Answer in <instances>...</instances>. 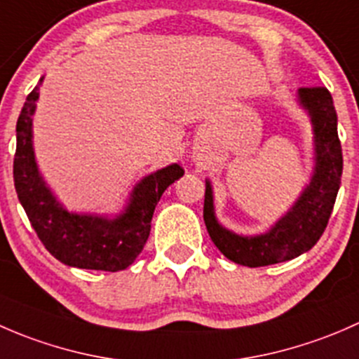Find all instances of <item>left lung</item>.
I'll use <instances>...</instances> for the list:
<instances>
[{
  "instance_id": "1",
  "label": "left lung",
  "mask_w": 359,
  "mask_h": 359,
  "mask_svg": "<svg viewBox=\"0 0 359 359\" xmlns=\"http://www.w3.org/2000/svg\"><path fill=\"white\" fill-rule=\"evenodd\" d=\"M299 99L313 121L316 170L295 206L269 233L245 238L224 229L213 215L212 187L206 182L203 205L206 231L215 247L241 266H271L311 250L323 234L334 210L344 165L334 99L325 86H302Z\"/></svg>"
}]
</instances>
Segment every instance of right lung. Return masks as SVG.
<instances>
[{"instance_id": "obj_1", "label": "right lung", "mask_w": 359, "mask_h": 359, "mask_svg": "<svg viewBox=\"0 0 359 359\" xmlns=\"http://www.w3.org/2000/svg\"><path fill=\"white\" fill-rule=\"evenodd\" d=\"M38 97V86H34L17 119L13 158V182L29 222L45 248L67 266L109 273L125 269L142 252L159 198L170 184L184 175L182 166L170 165L146 177L133 191L126 212L118 219L69 213L45 186L34 161L32 112Z\"/></svg>"}]
</instances>
